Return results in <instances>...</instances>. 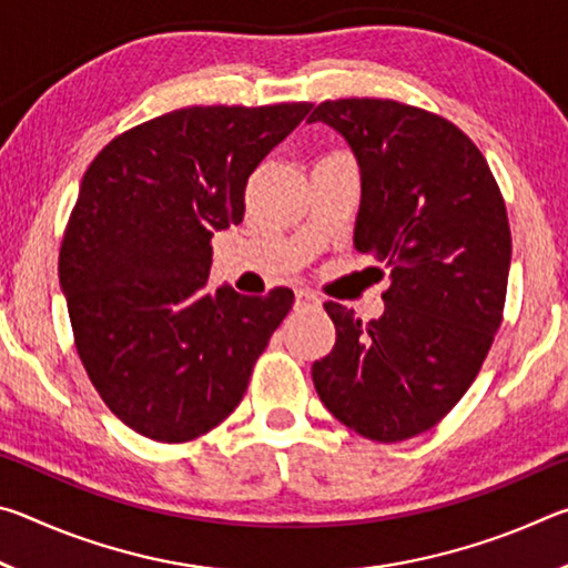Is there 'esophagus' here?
Segmentation results:
<instances>
[{"label":"esophagus","instance_id":"1","mask_svg":"<svg viewBox=\"0 0 568 568\" xmlns=\"http://www.w3.org/2000/svg\"><path fill=\"white\" fill-rule=\"evenodd\" d=\"M315 307H321V301L313 293L301 291L295 295V311H315Z\"/></svg>","mask_w":568,"mask_h":568}]
</instances>
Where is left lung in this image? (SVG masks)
I'll return each mask as SVG.
<instances>
[{
  "label": "left lung",
  "mask_w": 568,
  "mask_h": 568,
  "mask_svg": "<svg viewBox=\"0 0 568 568\" xmlns=\"http://www.w3.org/2000/svg\"><path fill=\"white\" fill-rule=\"evenodd\" d=\"M361 168L353 243L390 271L381 318L325 303L335 345L313 383L335 418L396 444L434 428L478 376L504 318L511 230L486 158L454 122L396 100H328ZM381 275H386L376 267Z\"/></svg>",
  "instance_id": "8db88e82"
}]
</instances>
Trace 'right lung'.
Here are the masks:
<instances>
[{
  "label": "right lung",
  "instance_id": "obj_1",
  "mask_svg": "<svg viewBox=\"0 0 568 568\" xmlns=\"http://www.w3.org/2000/svg\"><path fill=\"white\" fill-rule=\"evenodd\" d=\"M311 102L185 108L122 132L92 160L60 247L74 345L100 398L160 444L237 408L293 291H210V240L243 223L245 185Z\"/></svg>",
  "mask_w": 568,
  "mask_h": 568
}]
</instances>
